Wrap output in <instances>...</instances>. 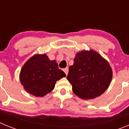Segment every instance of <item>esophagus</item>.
Masks as SVG:
<instances>
[{
    "instance_id": "obj_1",
    "label": "esophagus",
    "mask_w": 129,
    "mask_h": 129,
    "mask_svg": "<svg viewBox=\"0 0 129 129\" xmlns=\"http://www.w3.org/2000/svg\"><path fill=\"white\" fill-rule=\"evenodd\" d=\"M63 71L64 72V73L66 74V75H68V68H65L63 69Z\"/></svg>"
}]
</instances>
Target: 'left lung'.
<instances>
[{
    "instance_id": "obj_1",
    "label": "left lung",
    "mask_w": 129,
    "mask_h": 129,
    "mask_svg": "<svg viewBox=\"0 0 129 129\" xmlns=\"http://www.w3.org/2000/svg\"><path fill=\"white\" fill-rule=\"evenodd\" d=\"M112 78V70L109 62L92 50L76 53L67 76L73 92L83 100L101 95L109 86Z\"/></svg>"
}]
</instances>
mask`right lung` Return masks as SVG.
<instances>
[{"mask_svg":"<svg viewBox=\"0 0 129 129\" xmlns=\"http://www.w3.org/2000/svg\"><path fill=\"white\" fill-rule=\"evenodd\" d=\"M64 77L65 73L58 68L56 61H50L46 54L34 55L26 61L20 73L24 88L36 97L50 93L57 81Z\"/></svg>","mask_w":129,"mask_h":129,"instance_id":"1","label":"right lung"}]
</instances>
